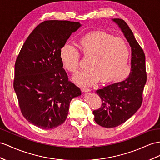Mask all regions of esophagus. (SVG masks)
Wrapping results in <instances>:
<instances>
[{"label": "esophagus", "mask_w": 160, "mask_h": 160, "mask_svg": "<svg viewBox=\"0 0 160 160\" xmlns=\"http://www.w3.org/2000/svg\"><path fill=\"white\" fill-rule=\"evenodd\" d=\"M81 91L82 92H88L91 91V89H90L89 88H87V87H82V88H81Z\"/></svg>", "instance_id": "obj_1"}]
</instances>
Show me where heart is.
Wrapping results in <instances>:
<instances>
[{"label":"heart","instance_id":"heart-1","mask_svg":"<svg viewBox=\"0 0 160 160\" xmlns=\"http://www.w3.org/2000/svg\"><path fill=\"white\" fill-rule=\"evenodd\" d=\"M79 50L84 57H89L88 69L73 77L79 85H91L101 82L118 81L124 79L129 73L128 61L130 48L126 41L115 38L104 32H91L81 38ZM60 58L64 68L72 73L78 72L80 55L78 51L68 44L60 50Z\"/></svg>","mask_w":160,"mask_h":160}]
</instances>
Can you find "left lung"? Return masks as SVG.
<instances>
[{
  "mask_svg": "<svg viewBox=\"0 0 160 160\" xmlns=\"http://www.w3.org/2000/svg\"><path fill=\"white\" fill-rule=\"evenodd\" d=\"M124 33L132 51L131 69L124 80L111 84L96 91L102 101L101 108L94 110L95 121L105 128L119 126L132 116L140 108L147 82L145 55L135 39L132 30L121 19H113Z\"/></svg>",
  "mask_w": 160,
  "mask_h": 160,
  "instance_id": "obj_1",
  "label": "left lung"
}]
</instances>
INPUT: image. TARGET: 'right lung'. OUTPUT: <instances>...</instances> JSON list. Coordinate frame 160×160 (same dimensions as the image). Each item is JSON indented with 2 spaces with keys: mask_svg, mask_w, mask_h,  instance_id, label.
I'll return each instance as SVG.
<instances>
[{
  "mask_svg": "<svg viewBox=\"0 0 160 160\" xmlns=\"http://www.w3.org/2000/svg\"><path fill=\"white\" fill-rule=\"evenodd\" d=\"M79 22L48 20L32 32L15 64L13 88L23 117L40 128L49 130L66 120L69 103L81 95L68 80L60 50Z\"/></svg>",
  "mask_w": 160,
  "mask_h": 160,
  "instance_id": "obj_1",
  "label": "right lung"
}]
</instances>
